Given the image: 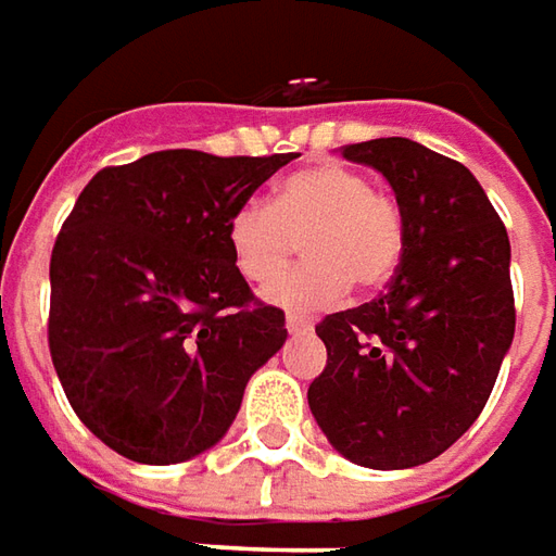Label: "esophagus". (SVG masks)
<instances>
[{
	"label": "esophagus",
	"instance_id": "obj_1",
	"mask_svg": "<svg viewBox=\"0 0 556 556\" xmlns=\"http://www.w3.org/2000/svg\"><path fill=\"white\" fill-rule=\"evenodd\" d=\"M286 328H289L292 334H304V331H309V319L298 316V313H289V316H286Z\"/></svg>",
	"mask_w": 556,
	"mask_h": 556
}]
</instances>
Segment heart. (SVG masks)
Segmentation results:
<instances>
[{
    "mask_svg": "<svg viewBox=\"0 0 556 556\" xmlns=\"http://www.w3.org/2000/svg\"><path fill=\"white\" fill-rule=\"evenodd\" d=\"M298 239L305 240L308 264L264 298L282 309L313 313L338 304L353 282L371 292L395 277L407 247L405 215L362 169L326 161L286 176L270 206L240 203L225 228L237 274L258 289L288 269Z\"/></svg>",
    "mask_w": 556,
    "mask_h": 556,
    "instance_id": "obj_1",
    "label": "heart"
}]
</instances>
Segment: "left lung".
<instances>
[{"label": "left lung", "instance_id": "1", "mask_svg": "<svg viewBox=\"0 0 556 556\" xmlns=\"http://www.w3.org/2000/svg\"><path fill=\"white\" fill-rule=\"evenodd\" d=\"M341 154L387 176L407 247L387 292L316 326L328 362L309 410L356 466H422L478 420L515 338L508 230L459 161L414 139Z\"/></svg>", "mask_w": 556, "mask_h": 556}]
</instances>
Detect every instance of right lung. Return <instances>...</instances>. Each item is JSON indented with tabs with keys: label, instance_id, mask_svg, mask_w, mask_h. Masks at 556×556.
<instances>
[{
	"label": "right lung",
	"instance_id": "right-lung-1",
	"mask_svg": "<svg viewBox=\"0 0 556 556\" xmlns=\"http://www.w3.org/2000/svg\"><path fill=\"white\" fill-rule=\"evenodd\" d=\"M292 157L154 151L75 200L51 252L48 346L72 410L121 456L210 451L286 343V313L237 274L225 228Z\"/></svg>",
	"mask_w": 556,
	"mask_h": 556
}]
</instances>
